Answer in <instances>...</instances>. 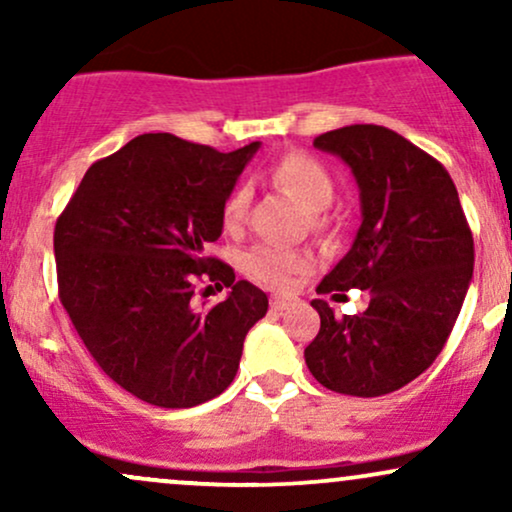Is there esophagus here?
I'll return each instance as SVG.
<instances>
[{
  "instance_id": "1",
  "label": "esophagus",
  "mask_w": 512,
  "mask_h": 512,
  "mask_svg": "<svg viewBox=\"0 0 512 512\" xmlns=\"http://www.w3.org/2000/svg\"><path fill=\"white\" fill-rule=\"evenodd\" d=\"M291 305V301L289 298H279V296H274L272 298V310H276V313H281V310H286Z\"/></svg>"
}]
</instances>
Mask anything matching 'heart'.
Returning a JSON list of instances; mask_svg holds the SVG:
<instances>
[{
	"instance_id": "1",
	"label": "heart",
	"mask_w": 512,
	"mask_h": 512,
	"mask_svg": "<svg viewBox=\"0 0 512 512\" xmlns=\"http://www.w3.org/2000/svg\"><path fill=\"white\" fill-rule=\"evenodd\" d=\"M272 180L281 190H286L293 199L303 204L308 211H322L332 204L334 199V180L315 158L305 154H289L281 161H276L272 168ZM250 190L245 185L236 187L231 195L226 197L221 209V219L226 228H236L243 223L245 211H248ZM310 267L308 255L298 250L281 248L274 243H260L248 250L245 255V269L255 276L262 284L272 286V289H286L291 279L298 272H305Z\"/></svg>"
}]
</instances>
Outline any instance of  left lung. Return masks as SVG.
<instances>
[{"label":"left lung","instance_id":"8db88e82","mask_svg":"<svg viewBox=\"0 0 512 512\" xmlns=\"http://www.w3.org/2000/svg\"><path fill=\"white\" fill-rule=\"evenodd\" d=\"M320 151L354 173L361 228L317 293L370 291L361 315L334 317L320 298V332L305 346L327 390L380 397L419 378L448 342L474 272V240L455 182L402 134L349 125L320 134Z\"/></svg>","mask_w":512,"mask_h":512}]
</instances>
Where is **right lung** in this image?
<instances>
[{"label": "right lung", "instance_id": "obj_1", "mask_svg": "<svg viewBox=\"0 0 512 512\" xmlns=\"http://www.w3.org/2000/svg\"><path fill=\"white\" fill-rule=\"evenodd\" d=\"M260 149L221 154L142 134L86 170L55 226L60 301L88 354L129 395L163 409L209 402L233 383L264 291L209 255L221 209ZM197 280L232 289L191 308ZM211 289V286H209Z\"/></svg>", "mask_w": 512, "mask_h": 512}]
</instances>
